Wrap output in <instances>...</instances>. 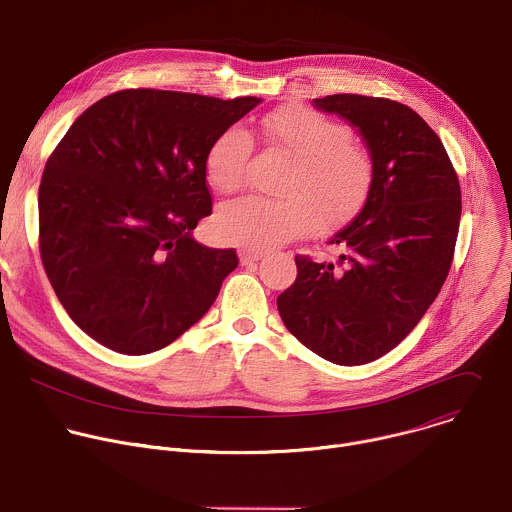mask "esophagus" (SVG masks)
<instances>
[{
	"label": "esophagus",
	"mask_w": 512,
	"mask_h": 512,
	"mask_svg": "<svg viewBox=\"0 0 512 512\" xmlns=\"http://www.w3.org/2000/svg\"><path fill=\"white\" fill-rule=\"evenodd\" d=\"M261 257H263V253H261V251H255V249H241V251H239V259H241L243 265H253V263H257Z\"/></svg>",
	"instance_id": "1"
}]
</instances>
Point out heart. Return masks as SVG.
Segmentation results:
<instances>
[{
    "label": "heart",
    "instance_id": "1",
    "mask_svg": "<svg viewBox=\"0 0 512 512\" xmlns=\"http://www.w3.org/2000/svg\"><path fill=\"white\" fill-rule=\"evenodd\" d=\"M267 139L296 160L283 186L287 200L247 196L216 214L221 239L245 249H271L308 233L314 225L338 227L367 202L375 164L369 152L352 143V131L308 107H281L261 121ZM253 137L241 125L218 133L204 156L206 182L216 192H235L245 182Z\"/></svg>",
    "mask_w": 512,
    "mask_h": 512
}]
</instances>
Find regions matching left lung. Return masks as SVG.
<instances>
[{"instance_id":"1","label":"left lung","mask_w":512,"mask_h":512,"mask_svg":"<svg viewBox=\"0 0 512 512\" xmlns=\"http://www.w3.org/2000/svg\"><path fill=\"white\" fill-rule=\"evenodd\" d=\"M358 127L375 164L362 210L328 247L336 263L298 255L277 298L285 328L318 356L352 367L393 350L448 277L462 192L442 139L407 105L364 95L314 99Z\"/></svg>"}]
</instances>
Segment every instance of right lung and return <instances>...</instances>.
Masks as SVG:
<instances>
[{
	"instance_id": "add662e5",
	"label": "right lung",
	"mask_w": 512,
	"mask_h": 512,
	"mask_svg": "<svg viewBox=\"0 0 512 512\" xmlns=\"http://www.w3.org/2000/svg\"><path fill=\"white\" fill-rule=\"evenodd\" d=\"M259 103L125 89L60 139L38 190L40 257L62 308L93 340L148 354L214 304L239 257L192 237L212 212L204 156Z\"/></svg>"
}]
</instances>
